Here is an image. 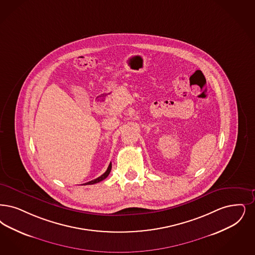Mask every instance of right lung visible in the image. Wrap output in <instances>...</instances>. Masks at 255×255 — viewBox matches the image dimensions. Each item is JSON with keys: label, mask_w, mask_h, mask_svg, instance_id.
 Instances as JSON below:
<instances>
[{"label": "right lung", "mask_w": 255, "mask_h": 255, "mask_svg": "<svg viewBox=\"0 0 255 255\" xmlns=\"http://www.w3.org/2000/svg\"><path fill=\"white\" fill-rule=\"evenodd\" d=\"M111 169H112V163L109 164V166H108V168H107L106 172L103 173V174H102L100 177H98V178H96V179H94V180H91V181H89V182H87V183H84L83 185H92V184H96L101 182V181H102L103 179H105V178L109 175V173L111 172Z\"/></svg>", "instance_id": "1"}]
</instances>
